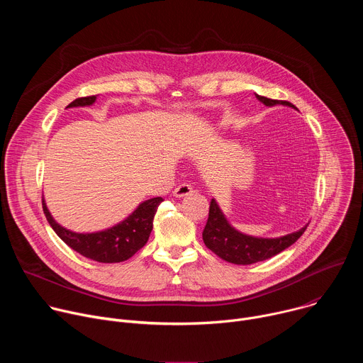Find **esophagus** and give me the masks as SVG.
I'll return each mask as SVG.
<instances>
[{"instance_id":"1","label":"esophagus","mask_w":363,"mask_h":363,"mask_svg":"<svg viewBox=\"0 0 363 363\" xmlns=\"http://www.w3.org/2000/svg\"><path fill=\"white\" fill-rule=\"evenodd\" d=\"M192 192V186L189 185V184H181V185H178L175 189H174V196H177V198H184V196H186V195H189Z\"/></svg>"}]
</instances>
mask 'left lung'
I'll use <instances>...</instances> for the list:
<instances>
[{
	"label": "left lung",
	"mask_w": 363,
	"mask_h": 363,
	"mask_svg": "<svg viewBox=\"0 0 363 363\" xmlns=\"http://www.w3.org/2000/svg\"><path fill=\"white\" fill-rule=\"evenodd\" d=\"M255 97L269 108L283 105L296 109L290 101L273 100L258 94H255ZM306 228L307 224L291 234H286L276 238L248 235L231 225V223L227 220L223 210L220 208L218 202L213 198L210 203L208 221H206V225L202 231V240L205 245L213 252H216L220 258H223V260L233 264L247 266L258 262H264L267 258H272L279 252L284 251L301 237Z\"/></svg>",
	"instance_id": "obj_1"
}]
</instances>
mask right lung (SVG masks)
Here are the masks:
<instances>
[{"label":"right lung","mask_w":363,"mask_h":363,"mask_svg":"<svg viewBox=\"0 0 363 363\" xmlns=\"http://www.w3.org/2000/svg\"><path fill=\"white\" fill-rule=\"evenodd\" d=\"M94 101L96 96L80 97L72 101L67 109L91 106ZM162 201L164 199L161 196L146 199L140 202L121 223L106 230L93 233H76L59 224L47 208L44 196L43 211L50 227L79 254L99 263H121L128 260L146 244L153 228V217L157 214L158 206Z\"/></svg>","instance_id":"obj_1"}]
</instances>
